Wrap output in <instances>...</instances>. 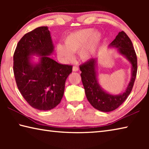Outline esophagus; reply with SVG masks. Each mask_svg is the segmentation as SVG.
Listing matches in <instances>:
<instances>
[{"mask_svg":"<svg viewBox=\"0 0 149 149\" xmlns=\"http://www.w3.org/2000/svg\"><path fill=\"white\" fill-rule=\"evenodd\" d=\"M72 70H73V72H77L78 70H79V68H78V67L74 65V66H73Z\"/></svg>","mask_w":149,"mask_h":149,"instance_id":"1","label":"esophagus"}]
</instances>
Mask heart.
I'll return each instance as SVG.
<instances>
[{"instance_id":"b5f03b06","label":"heart","mask_w":149,"mask_h":149,"mask_svg":"<svg viewBox=\"0 0 149 149\" xmlns=\"http://www.w3.org/2000/svg\"><path fill=\"white\" fill-rule=\"evenodd\" d=\"M100 39L101 34L92 28L74 31L65 38V46L57 45V54L63 62H68L74 58V52H79L80 59L87 61L94 54Z\"/></svg>"}]
</instances>
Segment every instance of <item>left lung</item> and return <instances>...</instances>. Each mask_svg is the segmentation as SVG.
Masks as SVG:
<instances>
[{
	"label": "left lung",
	"instance_id": "1",
	"mask_svg": "<svg viewBox=\"0 0 149 149\" xmlns=\"http://www.w3.org/2000/svg\"><path fill=\"white\" fill-rule=\"evenodd\" d=\"M109 47L118 49L132 65L130 81L124 92L119 95H112L102 89L97 78V58H92L81 65L79 68L81 80L88 101L97 110L104 112L116 109L125 101L130 94L134 84L137 71V60L132 42L124 31L119 32Z\"/></svg>",
	"mask_w": 149,
	"mask_h": 149
}]
</instances>
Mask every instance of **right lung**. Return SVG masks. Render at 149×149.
Masks as SVG:
<instances>
[{
	"label": "right lung",
	"mask_w": 149,
	"mask_h": 149,
	"mask_svg": "<svg viewBox=\"0 0 149 149\" xmlns=\"http://www.w3.org/2000/svg\"><path fill=\"white\" fill-rule=\"evenodd\" d=\"M54 45L48 27H39L24 35L14 54V74L17 88L33 108L50 110L59 104L72 66L59 64L49 56ZM32 56H39L32 62Z\"/></svg>",
	"instance_id": "1"
}]
</instances>
